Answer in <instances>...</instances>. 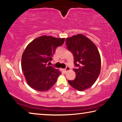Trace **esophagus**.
I'll list each match as a JSON object with an SVG mask.
<instances>
[{"mask_svg": "<svg viewBox=\"0 0 122 122\" xmlns=\"http://www.w3.org/2000/svg\"><path fill=\"white\" fill-rule=\"evenodd\" d=\"M70 70V68L69 67H68V66H67L65 68V69H64V71L65 72H67V71H69V70Z\"/></svg>", "mask_w": 122, "mask_h": 122, "instance_id": "obj_1", "label": "esophagus"}]
</instances>
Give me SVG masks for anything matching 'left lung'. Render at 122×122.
<instances>
[{
  "label": "left lung",
  "mask_w": 122,
  "mask_h": 122,
  "mask_svg": "<svg viewBox=\"0 0 122 122\" xmlns=\"http://www.w3.org/2000/svg\"><path fill=\"white\" fill-rule=\"evenodd\" d=\"M66 44L73 53L74 64L78 67L73 69L75 79L68 80V82L76 90L84 91L92 86L99 77L101 67L99 51L91 40L80 34L66 38Z\"/></svg>",
  "instance_id": "1"
}]
</instances>
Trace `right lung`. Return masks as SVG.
Here are the masks:
<instances>
[{
	"label": "right lung",
	"mask_w": 122,
	"mask_h": 122,
	"mask_svg": "<svg viewBox=\"0 0 122 122\" xmlns=\"http://www.w3.org/2000/svg\"><path fill=\"white\" fill-rule=\"evenodd\" d=\"M64 41L65 38L43 35L28 44L22 55L21 69L31 88L40 92L48 91L56 82L61 71L47 64L52 61L56 48Z\"/></svg>",
	"instance_id": "1"
}]
</instances>
